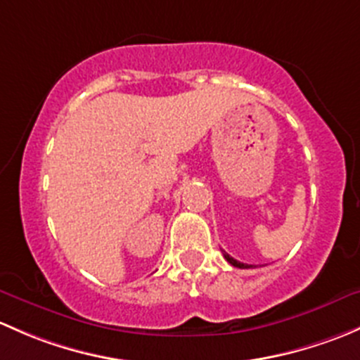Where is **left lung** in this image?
Wrapping results in <instances>:
<instances>
[{
  "label": "left lung",
  "instance_id": "left-lung-1",
  "mask_svg": "<svg viewBox=\"0 0 360 360\" xmlns=\"http://www.w3.org/2000/svg\"><path fill=\"white\" fill-rule=\"evenodd\" d=\"M224 257H225V260H227L229 263H231V265L237 266V269H251V265H248V263H240V262L234 260V258H232L231 255H227V253H225V251H224Z\"/></svg>",
  "mask_w": 360,
  "mask_h": 360
}]
</instances>
